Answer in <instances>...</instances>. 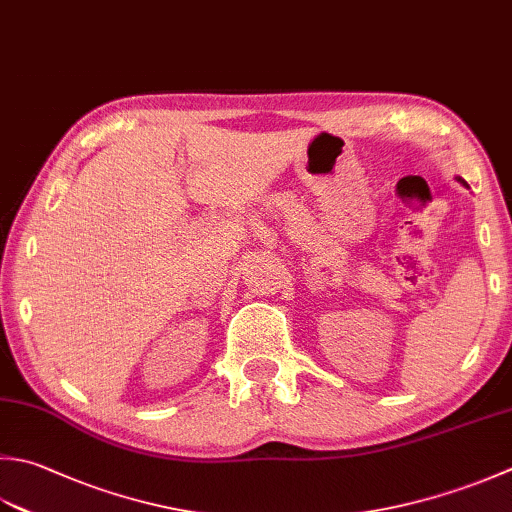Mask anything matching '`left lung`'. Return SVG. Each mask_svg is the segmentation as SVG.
I'll use <instances>...</instances> for the list:
<instances>
[{
  "label": "left lung",
  "mask_w": 512,
  "mask_h": 512,
  "mask_svg": "<svg viewBox=\"0 0 512 512\" xmlns=\"http://www.w3.org/2000/svg\"><path fill=\"white\" fill-rule=\"evenodd\" d=\"M462 184H466V182H462Z\"/></svg>",
  "instance_id": "8db88e82"
}]
</instances>
